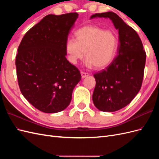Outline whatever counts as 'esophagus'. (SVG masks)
<instances>
[{"label":"esophagus","instance_id":"esophagus-1","mask_svg":"<svg viewBox=\"0 0 159 159\" xmlns=\"http://www.w3.org/2000/svg\"><path fill=\"white\" fill-rule=\"evenodd\" d=\"M81 78H86V77H88L89 75V74L86 73V72L81 71Z\"/></svg>","mask_w":159,"mask_h":159}]
</instances>
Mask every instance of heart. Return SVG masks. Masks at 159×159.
<instances>
[{
  "instance_id": "heart-1",
  "label": "heart",
  "mask_w": 159,
  "mask_h": 159,
  "mask_svg": "<svg viewBox=\"0 0 159 159\" xmlns=\"http://www.w3.org/2000/svg\"><path fill=\"white\" fill-rule=\"evenodd\" d=\"M75 39L70 38L66 52L71 64H75L85 56L88 68L97 69L107 67L114 59L118 48V38L111 31L95 26L80 28L75 32Z\"/></svg>"
}]
</instances>
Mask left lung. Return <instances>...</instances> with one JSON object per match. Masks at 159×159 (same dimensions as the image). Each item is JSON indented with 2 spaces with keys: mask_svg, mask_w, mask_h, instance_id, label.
<instances>
[{
  "mask_svg": "<svg viewBox=\"0 0 159 159\" xmlns=\"http://www.w3.org/2000/svg\"><path fill=\"white\" fill-rule=\"evenodd\" d=\"M109 18L119 31L117 56L106 68L93 75L96 85L92 96L99 111L113 112L131 103L141 87L146 53L136 31L113 12L93 14Z\"/></svg>",
  "mask_w": 159,
  "mask_h": 159,
  "instance_id": "1",
  "label": "left lung"
}]
</instances>
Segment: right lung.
Here are the masks:
<instances>
[{"instance_id": "obj_1", "label": "right lung", "mask_w": 159, "mask_h": 159, "mask_svg": "<svg viewBox=\"0 0 159 159\" xmlns=\"http://www.w3.org/2000/svg\"><path fill=\"white\" fill-rule=\"evenodd\" d=\"M78 14H48L23 37L16 56L21 93L35 108L47 113L64 110L81 80L75 66L67 60L66 44Z\"/></svg>"}]
</instances>
